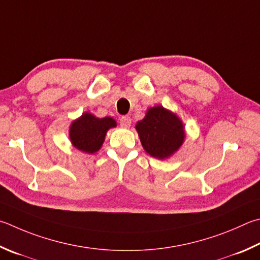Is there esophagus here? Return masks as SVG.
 Wrapping results in <instances>:
<instances>
[{"mask_svg":"<svg viewBox=\"0 0 260 260\" xmlns=\"http://www.w3.org/2000/svg\"><path fill=\"white\" fill-rule=\"evenodd\" d=\"M119 122H120L121 127H124V128H128L132 124V119L129 116H122V117H120Z\"/></svg>","mask_w":260,"mask_h":260,"instance_id":"1","label":"esophagus"}]
</instances>
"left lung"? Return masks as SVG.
<instances>
[{
  "instance_id": "8db88e82",
  "label": "left lung",
  "mask_w": 260,
  "mask_h": 260,
  "mask_svg": "<svg viewBox=\"0 0 260 260\" xmlns=\"http://www.w3.org/2000/svg\"><path fill=\"white\" fill-rule=\"evenodd\" d=\"M136 131L146 152L159 159L168 158L177 151L185 136L182 121L160 106L150 108L136 124Z\"/></svg>"
}]
</instances>
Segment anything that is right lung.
<instances>
[{"label":"right lung","instance_id":"add662e5","mask_svg":"<svg viewBox=\"0 0 260 260\" xmlns=\"http://www.w3.org/2000/svg\"><path fill=\"white\" fill-rule=\"evenodd\" d=\"M116 126L110 117L96 118L91 114H84L70 126V140L78 150L94 153L101 148L107 131Z\"/></svg>","mask_w":260,"mask_h":260}]
</instances>
